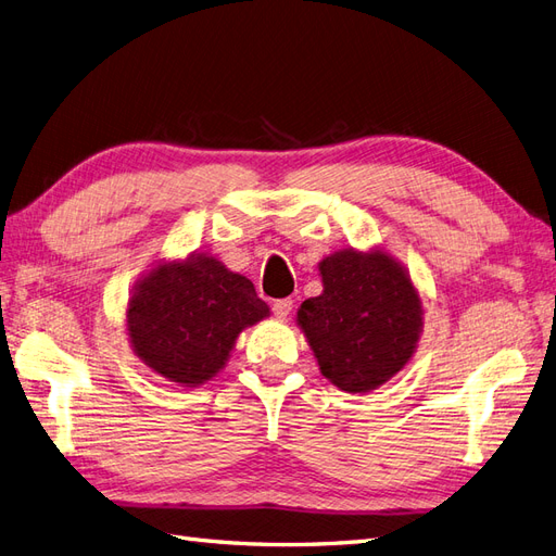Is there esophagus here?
I'll return each instance as SVG.
<instances>
[{"instance_id":"1","label":"esophagus","mask_w":556,"mask_h":556,"mask_svg":"<svg viewBox=\"0 0 556 556\" xmlns=\"http://www.w3.org/2000/svg\"><path fill=\"white\" fill-rule=\"evenodd\" d=\"M292 304H294L292 299H278V301H274L271 311H274V315H276L278 319H285V317L290 315V311H292Z\"/></svg>"}]
</instances>
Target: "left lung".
<instances>
[{"instance_id":"obj_1","label":"left lung","mask_w":556,"mask_h":556,"mask_svg":"<svg viewBox=\"0 0 556 556\" xmlns=\"http://www.w3.org/2000/svg\"><path fill=\"white\" fill-rule=\"evenodd\" d=\"M323 294L296 311L319 374L350 394L403 371L422 336V299L406 266L382 248L333 252L317 264Z\"/></svg>"}]
</instances>
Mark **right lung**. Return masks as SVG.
Returning a JSON list of instances; mask_svg holds the SVG:
<instances>
[{"instance_id": "1", "label": "right lung", "mask_w": 556, "mask_h": 556, "mask_svg": "<svg viewBox=\"0 0 556 556\" xmlns=\"http://www.w3.org/2000/svg\"><path fill=\"white\" fill-rule=\"evenodd\" d=\"M129 345L150 371L199 387L223 371L239 333L268 317L255 285L206 252L157 260L127 304Z\"/></svg>"}]
</instances>
